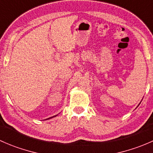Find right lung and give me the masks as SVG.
Instances as JSON below:
<instances>
[{
	"instance_id": "add662e5",
	"label": "right lung",
	"mask_w": 153,
	"mask_h": 153,
	"mask_svg": "<svg viewBox=\"0 0 153 153\" xmlns=\"http://www.w3.org/2000/svg\"><path fill=\"white\" fill-rule=\"evenodd\" d=\"M56 116V115H55V116H52V117H51V118H47V119H49V118H53V117H55Z\"/></svg>"
}]
</instances>
